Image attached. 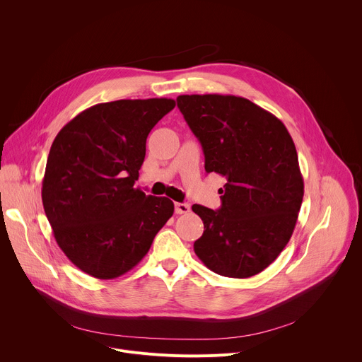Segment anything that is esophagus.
Wrapping results in <instances>:
<instances>
[{
	"instance_id": "obj_1",
	"label": "esophagus",
	"mask_w": 362,
	"mask_h": 362,
	"mask_svg": "<svg viewBox=\"0 0 362 362\" xmlns=\"http://www.w3.org/2000/svg\"><path fill=\"white\" fill-rule=\"evenodd\" d=\"M175 212L177 215H186L190 212V206L187 203H175Z\"/></svg>"
}]
</instances>
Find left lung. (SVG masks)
Here are the masks:
<instances>
[{"label": "left lung", "instance_id": "obj_1", "mask_svg": "<svg viewBox=\"0 0 362 362\" xmlns=\"http://www.w3.org/2000/svg\"><path fill=\"white\" fill-rule=\"evenodd\" d=\"M204 153V170L226 177L221 209L193 204L204 225L193 249L215 274L250 278L289 242L303 179L285 124L247 98L183 94L176 98Z\"/></svg>", "mask_w": 362, "mask_h": 362}]
</instances>
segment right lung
<instances>
[{
	"instance_id": "right-lung-1",
	"label": "right lung",
	"mask_w": 362,
	"mask_h": 362,
	"mask_svg": "<svg viewBox=\"0 0 362 362\" xmlns=\"http://www.w3.org/2000/svg\"><path fill=\"white\" fill-rule=\"evenodd\" d=\"M173 98L116 100L78 113L51 144L41 199L57 245L83 272L115 279L133 269L172 218L168 197L134 182L146 139Z\"/></svg>"
}]
</instances>
